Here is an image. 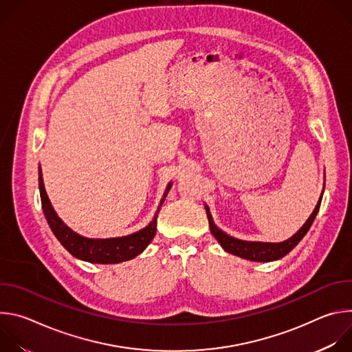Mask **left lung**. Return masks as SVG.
Returning a JSON list of instances; mask_svg holds the SVG:
<instances>
[{
	"label": "left lung",
	"instance_id": "obj_1",
	"mask_svg": "<svg viewBox=\"0 0 352 352\" xmlns=\"http://www.w3.org/2000/svg\"><path fill=\"white\" fill-rule=\"evenodd\" d=\"M323 196V192H322ZM322 196L319 199V202L314 210V213L311 214V217L308 219V221L302 226L295 235H292L289 239L284 241V242H278V243H270V242H248V241H241L236 238H232L230 235H227L226 232H223L220 228L216 227V224L212 220V216L209 213V209L206 208L208 212V219H209V226H210V231L214 235V238L220 242V245L227 250V252L248 259V261H255V262H272V261H277L283 256H285L288 252L298 245V242L302 239L307 232L309 231L318 212L320 208V202H322Z\"/></svg>",
	"mask_w": 352,
	"mask_h": 352
}]
</instances>
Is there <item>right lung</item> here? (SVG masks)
Returning a JSON list of instances; mask_svg holds the SVG:
<instances>
[{"label": "right lung", "mask_w": 352, "mask_h": 352, "mask_svg": "<svg viewBox=\"0 0 352 352\" xmlns=\"http://www.w3.org/2000/svg\"><path fill=\"white\" fill-rule=\"evenodd\" d=\"M171 188V182L167 186L164 197ZM38 189H40V199H41V208L45 216V220L57 236V239L63 243V246L68 250L71 255L78 259L90 262V263H120L129 259H133L140 252H143L144 248L152 242L156 235V226H157V214L155 220L150 223L146 228L121 238H110V239H87L71 228H68L63 220L54 212L52 204H50L48 196L44 189L41 170H38ZM164 197L162 199V204L164 202ZM160 204V206H162ZM160 210V208H159ZM157 210V213H159Z\"/></svg>", "instance_id": "1"}]
</instances>
